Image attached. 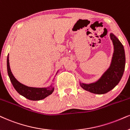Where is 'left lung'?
Masks as SVG:
<instances>
[{
    "label": "left lung",
    "mask_w": 130,
    "mask_h": 130,
    "mask_svg": "<svg viewBox=\"0 0 130 130\" xmlns=\"http://www.w3.org/2000/svg\"><path fill=\"white\" fill-rule=\"evenodd\" d=\"M114 46V52L109 68L96 82L87 84L80 82V86L92 93L105 94L115 87L121 81L125 66V55L124 46L113 34L110 35Z\"/></svg>",
    "instance_id": "1"
}]
</instances>
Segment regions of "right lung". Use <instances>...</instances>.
Instances as JSON below:
<instances>
[{
    "mask_svg": "<svg viewBox=\"0 0 130 130\" xmlns=\"http://www.w3.org/2000/svg\"><path fill=\"white\" fill-rule=\"evenodd\" d=\"M7 70L11 82L15 90L21 95L29 100H41L50 95L54 92V87H53L52 85H51L49 87L36 88L28 87L19 82L11 72L10 66H9L8 55L7 57Z\"/></svg>",
    "mask_w": 130,
    "mask_h": 130,
    "instance_id": "add662e5",
    "label": "right lung"
}]
</instances>
